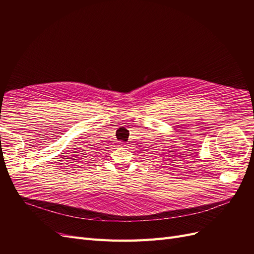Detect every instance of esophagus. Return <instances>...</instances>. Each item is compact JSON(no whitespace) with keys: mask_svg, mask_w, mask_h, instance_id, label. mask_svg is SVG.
<instances>
[{"mask_svg":"<svg viewBox=\"0 0 254 254\" xmlns=\"http://www.w3.org/2000/svg\"><path fill=\"white\" fill-rule=\"evenodd\" d=\"M125 146H126V145H125Z\"/></svg>","mask_w":254,"mask_h":254,"instance_id":"1","label":"esophagus"}]
</instances>
